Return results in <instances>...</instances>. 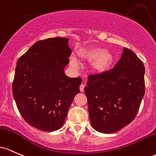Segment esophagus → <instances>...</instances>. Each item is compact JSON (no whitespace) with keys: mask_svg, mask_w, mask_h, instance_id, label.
Segmentation results:
<instances>
[{"mask_svg":"<svg viewBox=\"0 0 156 156\" xmlns=\"http://www.w3.org/2000/svg\"><path fill=\"white\" fill-rule=\"evenodd\" d=\"M85 87V84H81V85H80V91L83 92L84 91V87Z\"/></svg>","mask_w":156,"mask_h":156,"instance_id":"obj_1","label":"esophagus"}]
</instances>
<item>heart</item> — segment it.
Returning <instances> with one entry per match:
<instances>
[{
  "label": "heart",
  "instance_id": "heart-1",
  "mask_svg": "<svg viewBox=\"0 0 156 156\" xmlns=\"http://www.w3.org/2000/svg\"><path fill=\"white\" fill-rule=\"evenodd\" d=\"M79 57L83 62H91L90 66L94 72L101 73L109 69L113 62V56L108 51L101 47H94L87 50L81 51L78 54ZM71 64L77 69L78 62L76 59H71Z\"/></svg>",
  "mask_w": 156,
  "mask_h": 156
}]
</instances>
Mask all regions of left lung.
<instances>
[{
  "instance_id": "8db88e82",
  "label": "left lung",
  "mask_w": 156,
  "mask_h": 156,
  "mask_svg": "<svg viewBox=\"0 0 156 156\" xmlns=\"http://www.w3.org/2000/svg\"><path fill=\"white\" fill-rule=\"evenodd\" d=\"M144 73L142 61L124 48L113 69L87 76L84 90L94 129L111 133L134 119L144 96Z\"/></svg>"
}]
</instances>
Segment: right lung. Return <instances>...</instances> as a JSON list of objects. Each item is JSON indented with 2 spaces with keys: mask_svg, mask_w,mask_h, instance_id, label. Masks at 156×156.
<instances>
[{
  "mask_svg": "<svg viewBox=\"0 0 156 156\" xmlns=\"http://www.w3.org/2000/svg\"><path fill=\"white\" fill-rule=\"evenodd\" d=\"M69 38L36 42L17 62L12 94L17 109L28 124L43 131L63 125L82 78L64 73L71 49Z\"/></svg>",
  "mask_w": 156,
  "mask_h": 156,
  "instance_id": "obj_1",
  "label": "right lung"
}]
</instances>
